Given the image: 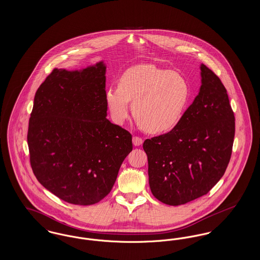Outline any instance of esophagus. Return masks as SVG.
<instances>
[{"label":"esophagus","mask_w":260,"mask_h":260,"mask_svg":"<svg viewBox=\"0 0 260 260\" xmlns=\"http://www.w3.org/2000/svg\"><path fill=\"white\" fill-rule=\"evenodd\" d=\"M133 143L135 146H140L143 143V139L139 136H134L133 137Z\"/></svg>","instance_id":"esophagus-1"}]
</instances>
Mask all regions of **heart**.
Returning <instances> with one entry per match:
<instances>
[{
	"mask_svg": "<svg viewBox=\"0 0 260 260\" xmlns=\"http://www.w3.org/2000/svg\"><path fill=\"white\" fill-rule=\"evenodd\" d=\"M189 96V85L182 75L150 64L126 70L119 86L105 92L115 123L123 124L128 117L131 100L134 116L150 134L173 129L184 114Z\"/></svg>",
	"mask_w": 260,
	"mask_h": 260,
	"instance_id": "obj_1",
	"label": "heart"
}]
</instances>
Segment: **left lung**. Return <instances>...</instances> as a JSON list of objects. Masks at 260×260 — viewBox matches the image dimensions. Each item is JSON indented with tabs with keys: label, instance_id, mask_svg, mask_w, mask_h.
Instances as JSON below:
<instances>
[{
	"label": "left lung",
	"instance_id": "1",
	"mask_svg": "<svg viewBox=\"0 0 260 260\" xmlns=\"http://www.w3.org/2000/svg\"><path fill=\"white\" fill-rule=\"evenodd\" d=\"M199 94L165 135L146 139L149 185L154 197L179 206L210 192L226 171L235 136V117L220 79L201 64Z\"/></svg>",
	"mask_w": 260,
	"mask_h": 260
}]
</instances>
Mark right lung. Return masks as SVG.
<instances>
[{
	"instance_id": "1",
	"label": "right lung",
	"mask_w": 260,
	"mask_h": 260,
	"mask_svg": "<svg viewBox=\"0 0 260 260\" xmlns=\"http://www.w3.org/2000/svg\"><path fill=\"white\" fill-rule=\"evenodd\" d=\"M106 66L53 69L36 91L27 141L38 181L63 201L99 203L114 185L132 135L106 118Z\"/></svg>"
}]
</instances>
